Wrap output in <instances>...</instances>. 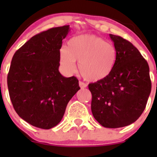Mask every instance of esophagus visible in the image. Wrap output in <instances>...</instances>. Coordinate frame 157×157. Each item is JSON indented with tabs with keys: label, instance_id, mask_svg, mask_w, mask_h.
I'll return each instance as SVG.
<instances>
[{
	"label": "esophagus",
	"instance_id": "esophagus-1",
	"mask_svg": "<svg viewBox=\"0 0 157 157\" xmlns=\"http://www.w3.org/2000/svg\"><path fill=\"white\" fill-rule=\"evenodd\" d=\"M79 85H80V88H81V89H84V88H86V86H87V84H86V83H83V82H82V81L79 82Z\"/></svg>",
	"mask_w": 157,
	"mask_h": 157
}]
</instances>
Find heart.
<instances>
[{
  "mask_svg": "<svg viewBox=\"0 0 157 157\" xmlns=\"http://www.w3.org/2000/svg\"><path fill=\"white\" fill-rule=\"evenodd\" d=\"M117 52L112 43L94 35H80L70 39L67 48L60 50V64L68 74L76 71V61L82 77L88 81H99L112 72Z\"/></svg>",
  "mask_w": 157,
  "mask_h": 157,
  "instance_id": "1",
  "label": "heart"
}]
</instances>
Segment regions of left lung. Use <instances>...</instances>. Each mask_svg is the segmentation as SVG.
<instances>
[{"label": "left lung", "instance_id": "obj_1", "mask_svg": "<svg viewBox=\"0 0 157 157\" xmlns=\"http://www.w3.org/2000/svg\"><path fill=\"white\" fill-rule=\"evenodd\" d=\"M117 52L107 77L90 83L95 119L109 128L124 127L138 119L151 92L150 69L137 48L121 36L109 34Z\"/></svg>", "mask_w": 157, "mask_h": 157}]
</instances>
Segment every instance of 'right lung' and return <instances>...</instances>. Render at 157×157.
Wrapping results in <instances>:
<instances>
[{
  "mask_svg": "<svg viewBox=\"0 0 157 157\" xmlns=\"http://www.w3.org/2000/svg\"><path fill=\"white\" fill-rule=\"evenodd\" d=\"M69 31L67 25L42 32L12 58L7 75L11 102L19 116L36 128L56 126L80 89L77 77H65L58 71L60 49Z\"/></svg>",
  "mask_w": 157,
  "mask_h": 157,
  "instance_id": "obj_1",
  "label": "right lung"
}]
</instances>
